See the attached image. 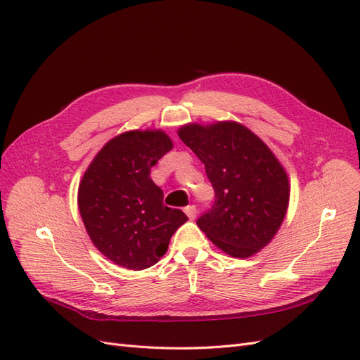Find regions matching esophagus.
Here are the masks:
<instances>
[{
  "label": "esophagus",
  "mask_w": 360,
  "mask_h": 360,
  "mask_svg": "<svg viewBox=\"0 0 360 360\" xmlns=\"http://www.w3.org/2000/svg\"><path fill=\"white\" fill-rule=\"evenodd\" d=\"M184 213L188 214L189 219H195V217H197V207H195V205H188L186 209H184Z\"/></svg>",
  "instance_id": "esophagus-1"
}]
</instances>
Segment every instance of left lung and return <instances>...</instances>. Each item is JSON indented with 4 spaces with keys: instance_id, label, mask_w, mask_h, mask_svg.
I'll list each match as a JSON object with an SVG mask.
<instances>
[{
    "instance_id": "obj_1",
    "label": "left lung",
    "mask_w": 360,
    "mask_h": 360,
    "mask_svg": "<svg viewBox=\"0 0 360 360\" xmlns=\"http://www.w3.org/2000/svg\"><path fill=\"white\" fill-rule=\"evenodd\" d=\"M179 136L204 163L214 202L197 225L225 254L246 258L263 249L290 201L285 169L255 134L236 122L186 124Z\"/></svg>"
}]
</instances>
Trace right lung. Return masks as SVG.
<instances>
[{
    "label": "right lung",
    "instance_id": "obj_1",
    "mask_svg": "<svg viewBox=\"0 0 360 360\" xmlns=\"http://www.w3.org/2000/svg\"><path fill=\"white\" fill-rule=\"evenodd\" d=\"M172 148L162 130H130L103 146L78 191L79 213L91 242L117 266L143 270L167 252L171 236L188 221L163 204L150 169Z\"/></svg>",
    "mask_w": 360,
    "mask_h": 360
}]
</instances>
